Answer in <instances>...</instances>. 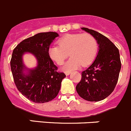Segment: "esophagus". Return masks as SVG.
Listing matches in <instances>:
<instances>
[{
	"instance_id": "esophagus-1",
	"label": "esophagus",
	"mask_w": 131,
	"mask_h": 131,
	"mask_svg": "<svg viewBox=\"0 0 131 131\" xmlns=\"http://www.w3.org/2000/svg\"><path fill=\"white\" fill-rule=\"evenodd\" d=\"M70 73H71L70 71H66V72H65V74H66V76L69 75V74H70Z\"/></svg>"
}]
</instances>
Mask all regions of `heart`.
I'll return each instance as SVG.
<instances>
[{"label":"heart","mask_w":131,"mask_h":131,"mask_svg":"<svg viewBox=\"0 0 131 131\" xmlns=\"http://www.w3.org/2000/svg\"><path fill=\"white\" fill-rule=\"evenodd\" d=\"M58 46H52L48 54L51 59L59 66L63 64L69 55L71 58L63 66V70L70 71L82 65L85 67L94 60L98 52V42L90 33L67 34L58 40Z\"/></svg>","instance_id":"obj_1"}]
</instances>
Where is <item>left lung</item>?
Listing matches in <instances>:
<instances>
[{
  "mask_svg": "<svg viewBox=\"0 0 131 131\" xmlns=\"http://www.w3.org/2000/svg\"><path fill=\"white\" fill-rule=\"evenodd\" d=\"M97 40L99 48L93 63L82 73L76 89L80 97L90 102H98L110 95L118 82L121 69L119 50L108 38L101 33L82 27Z\"/></svg>",
  "mask_w": 131,
  "mask_h": 131,
  "instance_id": "left-lung-1",
  "label": "left lung"
}]
</instances>
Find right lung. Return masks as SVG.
I'll list each match as a JSON object with an SVG mask.
<instances>
[{"instance_id": "obj_1", "label": "right lung", "mask_w": 131, "mask_h": 131, "mask_svg": "<svg viewBox=\"0 0 131 131\" xmlns=\"http://www.w3.org/2000/svg\"><path fill=\"white\" fill-rule=\"evenodd\" d=\"M57 37L55 32L38 33L22 40L13 49L10 66L15 85L22 95L35 103L54 99L66 77L64 73L57 71L58 68L48 54L49 46ZM26 52L34 54L38 61L37 68L30 70L28 75L23 73L21 57Z\"/></svg>"}]
</instances>
